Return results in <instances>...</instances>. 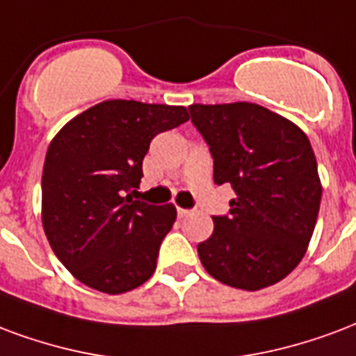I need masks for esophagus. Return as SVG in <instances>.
Here are the masks:
<instances>
[{"label":"esophagus","instance_id":"34e87169","mask_svg":"<svg viewBox=\"0 0 356 356\" xmlns=\"http://www.w3.org/2000/svg\"><path fill=\"white\" fill-rule=\"evenodd\" d=\"M177 213H179V217L183 218V217H188L191 215V209H185V207H177Z\"/></svg>","mask_w":356,"mask_h":356}]
</instances>
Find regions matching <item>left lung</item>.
I'll list each match as a JSON object with an SVG mask.
<instances>
[{"label":"left lung","mask_w":356,"mask_h":356,"mask_svg":"<svg viewBox=\"0 0 356 356\" xmlns=\"http://www.w3.org/2000/svg\"><path fill=\"white\" fill-rule=\"evenodd\" d=\"M230 185L228 217L198 245L205 272L241 291L275 285L300 264L315 230L323 185L312 143L289 118L249 102L188 107Z\"/></svg>","instance_id":"8db88e82"}]
</instances>
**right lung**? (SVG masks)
Listing matches in <instances>:
<instances>
[{"label":"right lung","mask_w":356,"mask_h":356,"mask_svg":"<svg viewBox=\"0 0 356 356\" xmlns=\"http://www.w3.org/2000/svg\"><path fill=\"white\" fill-rule=\"evenodd\" d=\"M188 120L183 105L107 99L58 131L44 156L41 220L58 260L83 285L122 294L156 270L173 204L131 200L152 138Z\"/></svg>","instance_id":"add662e5"}]
</instances>
